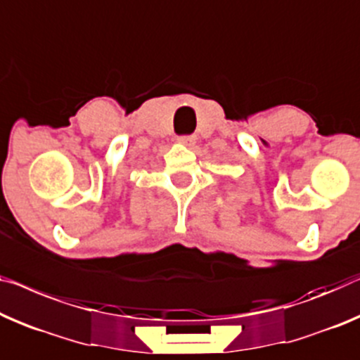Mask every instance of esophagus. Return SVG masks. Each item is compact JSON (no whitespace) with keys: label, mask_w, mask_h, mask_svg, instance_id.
Returning a JSON list of instances; mask_svg holds the SVG:
<instances>
[{"label":"esophagus","mask_w":360,"mask_h":360,"mask_svg":"<svg viewBox=\"0 0 360 360\" xmlns=\"http://www.w3.org/2000/svg\"><path fill=\"white\" fill-rule=\"evenodd\" d=\"M178 141H179V143H184V146L191 147L195 143V136H179Z\"/></svg>","instance_id":"34e87169"}]
</instances>
